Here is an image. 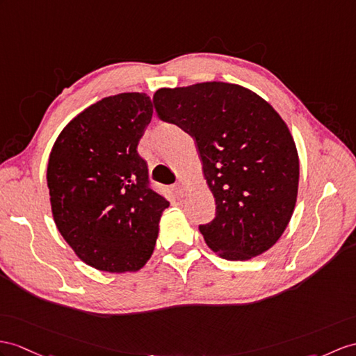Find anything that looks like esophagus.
I'll return each instance as SVG.
<instances>
[{
    "label": "esophagus",
    "instance_id": "esophagus-1",
    "mask_svg": "<svg viewBox=\"0 0 356 356\" xmlns=\"http://www.w3.org/2000/svg\"><path fill=\"white\" fill-rule=\"evenodd\" d=\"M173 192H175L178 196H184L186 195V186L183 181H178V183L175 184V187H173Z\"/></svg>",
    "mask_w": 356,
    "mask_h": 356
}]
</instances>
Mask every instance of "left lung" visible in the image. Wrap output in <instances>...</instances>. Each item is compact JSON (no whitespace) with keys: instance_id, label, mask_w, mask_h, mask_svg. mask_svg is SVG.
<instances>
[{"instance_id":"1","label":"left lung","mask_w":356,"mask_h":356,"mask_svg":"<svg viewBox=\"0 0 356 356\" xmlns=\"http://www.w3.org/2000/svg\"><path fill=\"white\" fill-rule=\"evenodd\" d=\"M163 122L196 140L216 216L199 225L205 243L227 259H249L272 248L298 197L296 145L270 104L241 86L199 83L160 89Z\"/></svg>"}]
</instances>
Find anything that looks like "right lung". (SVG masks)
Listing matches in <instances>:
<instances>
[{
  "mask_svg": "<svg viewBox=\"0 0 356 356\" xmlns=\"http://www.w3.org/2000/svg\"><path fill=\"white\" fill-rule=\"evenodd\" d=\"M152 118L145 93L93 104L60 133L47 179L57 228L86 264L133 272L154 252L169 202L151 187L137 146Z\"/></svg>",
  "mask_w": 356,
  "mask_h": 356,
  "instance_id": "add662e5",
  "label": "right lung"
}]
</instances>
